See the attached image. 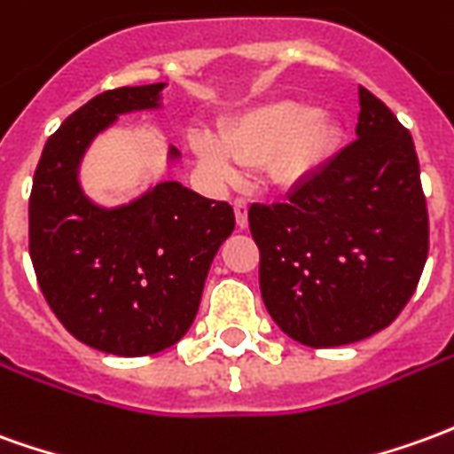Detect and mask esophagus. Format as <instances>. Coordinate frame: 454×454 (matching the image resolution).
I'll use <instances>...</instances> for the list:
<instances>
[{"mask_svg":"<svg viewBox=\"0 0 454 454\" xmlns=\"http://www.w3.org/2000/svg\"><path fill=\"white\" fill-rule=\"evenodd\" d=\"M233 211H236L238 228L248 226V201H246V199H236V201H233Z\"/></svg>","mask_w":454,"mask_h":454,"instance_id":"1","label":"esophagus"}]
</instances>
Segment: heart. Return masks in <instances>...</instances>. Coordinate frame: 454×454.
Masks as SVG:
<instances>
[{
	"label": "heart",
	"mask_w": 454,
	"mask_h": 454,
	"mask_svg": "<svg viewBox=\"0 0 454 454\" xmlns=\"http://www.w3.org/2000/svg\"><path fill=\"white\" fill-rule=\"evenodd\" d=\"M341 128L332 115L304 100H270L246 110L223 128V135L192 137L196 157L218 182H231L240 164H268L272 182L294 184L315 172L334 152Z\"/></svg>",
	"instance_id": "1"
}]
</instances>
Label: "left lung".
<instances>
[{
    "label": "left lung",
    "mask_w": 454,
    "mask_h": 454,
    "mask_svg": "<svg viewBox=\"0 0 454 454\" xmlns=\"http://www.w3.org/2000/svg\"><path fill=\"white\" fill-rule=\"evenodd\" d=\"M351 145L293 186L253 204L260 293L304 347L354 344L391 325L427 260V206L411 132L366 88Z\"/></svg>",
    "instance_id": "left-lung-1"
}]
</instances>
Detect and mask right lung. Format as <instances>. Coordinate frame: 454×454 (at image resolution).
Segmentation results:
<instances>
[{"mask_svg": "<svg viewBox=\"0 0 454 454\" xmlns=\"http://www.w3.org/2000/svg\"><path fill=\"white\" fill-rule=\"evenodd\" d=\"M167 83L115 88L66 117L43 147L28 199V253L53 315L78 341L147 356L189 332L206 275L233 228L226 201L157 182L120 206L95 204L81 161L120 115L160 110ZM169 147L167 161H179Z\"/></svg>", "mask_w": 454, "mask_h": 454, "instance_id": "obj_1", "label": "right lung"}]
</instances>
